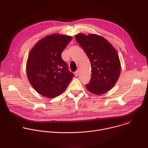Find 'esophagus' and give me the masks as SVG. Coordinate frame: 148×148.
Masks as SVG:
<instances>
[{
    "label": "esophagus",
    "instance_id": "1",
    "mask_svg": "<svg viewBox=\"0 0 148 148\" xmlns=\"http://www.w3.org/2000/svg\"><path fill=\"white\" fill-rule=\"evenodd\" d=\"M79 70H77V71H76L75 73H74V75H75V76H76V77H77L78 75V74H79Z\"/></svg>",
    "mask_w": 148,
    "mask_h": 148
}]
</instances>
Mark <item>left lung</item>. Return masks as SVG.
Instances as JSON below:
<instances>
[{"instance_id": "1", "label": "left lung", "mask_w": 148, "mask_h": 148, "mask_svg": "<svg viewBox=\"0 0 148 148\" xmlns=\"http://www.w3.org/2000/svg\"><path fill=\"white\" fill-rule=\"evenodd\" d=\"M91 64V78L87 89L96 95L105 94L114 87L121 73L118 54L110 42L95 34L75 35Z\"/></svg>"}]
</instances>
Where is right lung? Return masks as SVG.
Masks as SVG:
<instances>
[{"instance_id":"add662e5","label":"right lung","mask_w":148,"mask_h":148,"mask_svg":"<svg viewBox=\"0 0 148 148\" xmlns=\"http://www.w3.org/2000/svg\"><path fill=\"white\" fill-rule=\"evenodd\" d=\"M70 36L54 34L39 40L30 51L26 73L33 88L53 98L64 92L74 77L61 53L72 40Z\"/></svg>"}]
</instances>
